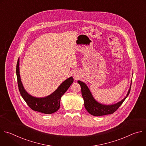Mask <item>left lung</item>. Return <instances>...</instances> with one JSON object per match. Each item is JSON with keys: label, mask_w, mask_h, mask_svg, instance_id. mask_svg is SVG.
<instances>
[{"label": "left lung", "mask_w": 146, "mask_h": 146, "mask_svg": "<svg viewBox=\"0 0 146 146\" xmlns=\"http://www.w3.org/2000/svg\"><path fill=\"white\" fill-rule=\"evenodd\" d=\"M77 82L81 86V93L84 100V106L85 109L90 114L95 116H100L114 113L127 98V96L129 94L131 86V84L127 94L124 99L115 104L104 105L99 103L94 99L88 87L84 82L81 81H78Z\"/></svg>", "instance_id": "8db88e82"}]
</instances>
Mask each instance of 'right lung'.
Masks as SVG:
<instances>
[{
	"instance_id": "right-lung-1",
	"label": "right lung",
	"mask_w": 146,
	"mask_h": 146,
	"mask_svg": "<svg viewBox=\"0 0 146 146\" xmlns=\"http://www.w3.org/2000/svg\"><path fill=\"white\" fill-rule=\"evenodd\" d=\"M16 73L19 90L24 100L31 110L44 114H52L59 110L61 97L73 82V78L70 77L64 81L58 88L49 96L44 97V98H38L29 94L24 89L19 74V59L17 64Z\"/></svg>"
}]
</instances>
